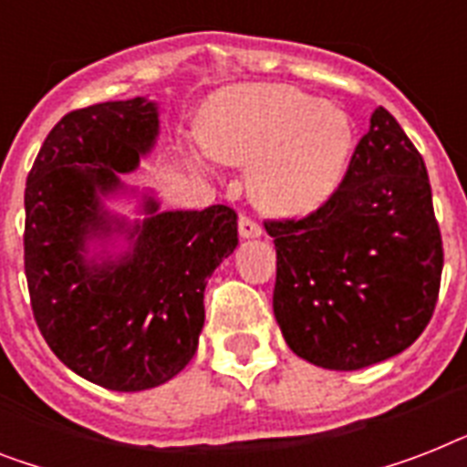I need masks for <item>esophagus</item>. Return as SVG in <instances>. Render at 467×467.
<instances>
[{
	"label": "esophagus",
	"instance_id": "1",
	"mask_svg": "<svg viewBox=\"0 0 467 467\" xmlns=\"http://www.w3.org/2000/svg\"><path fill=\"white\" fill-rule=\"evenodd\" d=\"M237 230H240L242 240H252V237H259L261 234V225L254 218H249V215H240Z\"/></svg>",
	"mask_w": 467,
	"mask_h": 467
}]
</instances>
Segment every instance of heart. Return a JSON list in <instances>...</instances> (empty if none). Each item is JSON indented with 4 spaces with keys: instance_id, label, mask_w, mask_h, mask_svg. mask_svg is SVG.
<instances>
[{
    "instance_id": "b5f03b06",
    "label": "heart",
    "mask_w": 467,
    "mask_h": 467,
    "mask_svg": "<svg viewBox=\"0 0 467 467\" xmlns=\"http://www.w3.org/2000/svg\"><path fill=\"white\" fill-rule=\"evenodd\" d=\"M199 139L213 161L252 168V201L278 218H305L328 203L358 146L343 109L285 83L218 90L201 109Z\"/></svg>"
}]
</instances>
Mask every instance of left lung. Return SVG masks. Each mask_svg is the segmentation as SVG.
Listing matches in <instances>:
<instances>
[{
  "label": "left lung",
  "instance_id": "1",
  "mask_svg": "<svg viewBox=\"0 0 467 467\" xmlns=\"http://www.w3.org/2000/svg\"><path fill=\"white\" fill-rule=\"evenodd\" d=\"M275 244L273 314L290 350L352 371L410 348L439 299L443 246L420 150L374 109L350 172L299 221H266Z\"/></svg>",
  "mask_w": 467,
  "mask_h": 467
}]
</instances>
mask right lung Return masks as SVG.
<instances>
[{
	"label": "right lung",
	"mask_w": 467,
	"mask_h": 467,
	"mask_svg": "<svg viewBox=\"0 0 467 467\" xmlns=\"http://www.w3.org/2000/svg\"><path fill=\"white\" fill-rule=\"evenodd\" d=\"M158 136L146 98L74 109L52 127L26 182L24 264L45 343L78 377L109 391H143L180 374L203 328V290L237 246L230 206L150 213L117 262L85 259V240L124 223L100 196L122 189Z\"/></svg>",
	"instance_id": "1"
}]
</instances>
